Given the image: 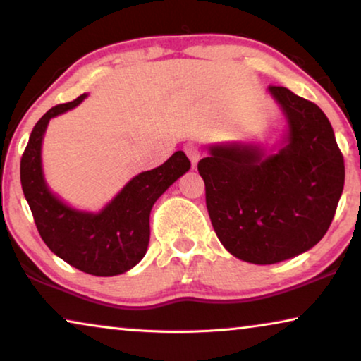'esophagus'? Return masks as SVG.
Instances as JSON below:
<instances>
[{"instance_id":"obj_1","label":"esophagus","mask_w":361,"mask_h":361,"mask_svg":"<svg viewBox=\"0 0 361 361\" xmlns=\"http://www.w3.org/2000/svg\"><path fill=\"white\" fill-rule=\"evenodd\" d=\"M184 151H185V154L189 156L192 164H195V162L199 161L200 156H202V147H200V145H197L195 141L187 142V145L184 146Z\"/></svg>"}]
</instances>
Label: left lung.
<instances>
[{
  "label": "left lung",
  "mask_w": 361,
  "mask_h": 361,
  "mask_svg": "<svg viewBox=\"0 0 361 361\" xmlns=\"http://www.w3.org/2000/svg\"><path fill=\"white\" fill-rule=\"evenodd\" d=\"M269 92L289 121L278 154L224 145L210 147L197 166L221 245L255 264L279 263L317 245L345 182L343 156L325 113L286 87L269 85Z\"/></svg>",
  "instance_id": "left-lung-1"
}]
</instances>
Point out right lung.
Returning <instances> with one entry per match:
<instances>
[{
	"label": "right lung",
	"instance_id": "right-lung-1",
	"mask_svg": "<svg viewBox=\"0 0 361 361\" xmlns=\"http://www.w3.org/2000/svg\"><path fill=\"white\" fill-rule=\"evenodd\" d=\"M83 98L51 108L36 123L21 157V185L39 235L52 253L87 274L116 276L146 255L152 205L190 169V161L182 151L174 152L164 164L128 182L100 214H83L62 204L44 182L42 136L51 118L77 106Z\"/></svg>",
	"mask_w": 361,
	"mask_h": 361
}]
</instances>
